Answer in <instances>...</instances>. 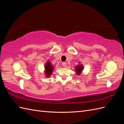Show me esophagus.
<instances>
[{
  "label": "esophagus",
  "instance_id": "1",
  "mask_svg": "<svg viewBox=\"0 0 124 124\" xmlns=\"http://www.w3.org/2000/svg\"><path fill=\"white\" fill-rule=\"evenodd\" d=\"M62 67H66L67 66V63L66 62H63L62 63Z\"/></svg>",
  "mask_w": 124,
  "mask_h": 124
}]
</instances>
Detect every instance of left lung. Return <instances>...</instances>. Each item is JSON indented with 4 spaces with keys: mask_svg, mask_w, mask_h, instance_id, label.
<instances>
[{
    "mask_svg": "<svg viewBox=\"0 0 124 124\" xmlns=\"http://www.w3.org/2000/svg\"><path fill=\"white\" fill-rule=\"evenodd\" d=\"M83 69H84V66H83V65L81 64V62H79V64L75 67V71H76V72L78 76H79V75L81 74Z\"/></svg>",
    "mask_w": 124,
    "mask_h": 124,
    "instance_id": "1",
    "label": "left lung"
}]
</instances>
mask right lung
I'll use <instances>...</instances> for the list:
<instances>
[{
    "instance_id": "obj_1",
    "label": "right lung",
    "mask_w": 124,
    "mask_h": 124,
    "mask_svg": "<svg viewBox=\"0 0 124 124\" xmlns=\"http://www.w3.org/2000/svg\"><path fill=\"white\" fill-rule=\"evenodd\" d=\"M44 69L45 76L47 78H49L53 72L54 67L49 61H47L44 66Z\"/></svg>"
}]
</instances>
